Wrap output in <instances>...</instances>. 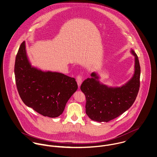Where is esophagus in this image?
I'll return each mask as SVG.
<instances>
[{
    "instance_id": "34e87169",
    "label": "esophagus",
    "mask_w": 157,
    "mask_h": 157,
    "mask_svg": "<svg viewBox=\"0 0 157 157\" xmlns=\"http://www.w3.org/2000/svg\"><path fill=\"white\" fill-rule=\"evenodd\" d=\"M76 81H77V83H78V86L80 87L81 84H82V78L81 76V75H78L77 78H76Z\"/></svg>"
}]
</instances>
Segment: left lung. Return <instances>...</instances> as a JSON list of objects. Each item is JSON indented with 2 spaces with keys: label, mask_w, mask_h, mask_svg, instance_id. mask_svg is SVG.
<instances>
[{
  "label": "left lung",
  "mask_w": 157,
  "mask_h": 157,
  "mask_svg": "<svg viewBox=\"0 0 157 157\" xmlns=\"http://www.w3.org/2000/svg\"><path fill=\"white\" fill-rule=\"evenodd\" d=\"M131 53L135 56V71L124 85L109 87L100 83L95 72L81 84V90L86 98V112L92 120L109 122L123 114L135 102L140 89L141 70L136 54L133 50Z\"/></svg>",
  "instance_id": "left-lung-1"
}]
</instances>
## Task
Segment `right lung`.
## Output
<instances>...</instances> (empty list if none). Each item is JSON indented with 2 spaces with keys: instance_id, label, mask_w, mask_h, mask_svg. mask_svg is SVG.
<instances>
[{
  "instance_id": "1",
  "label": "right lung",
  "mask_w": 157,
  "mask_h": 157,
  "mask_svg": "<svg viewBox=\"0 0 157 157\" xmlns=\"http://www.w3.org/2000/svg\"><path fill=\"white\" fill-rule=\"evenodd\" d=\"M14 75L17 89L24 103L44 117L56 118L61 115L67 101L78 89L74 78L32 67L27 55L25 41L16 57Z\"/></svg>"
}]
</instances>
